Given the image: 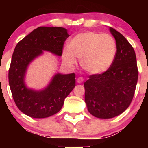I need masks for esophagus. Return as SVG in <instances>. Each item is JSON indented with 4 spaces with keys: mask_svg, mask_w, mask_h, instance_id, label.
I'll use <instances>...</instances> for the list:
<instances>
[{
    "mask_svg": "<svg viewBox=\"0 0 148 148\" xmlns=\"http://www.w3.org/2000/svg\"><path fill=\"white\" fill-rule=\"evenodd\" d=\"M76 81H77L78 84H81V83L84 82V79H83V77H79L76 80Z\"/></svg>",
    "mask_w": 148,
    "mask_h": 148,
    "instance_id": "obj_1",
    "label": "esophagus"
}]
</instances>
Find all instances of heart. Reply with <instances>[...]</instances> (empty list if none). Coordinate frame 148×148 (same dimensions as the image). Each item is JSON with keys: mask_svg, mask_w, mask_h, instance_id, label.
I'll use <instances>...</instances> for the list:
<instances>
[{"mask_svg": "<svg viewBox=\"0 0 148 148\" xmlns=\"http://www.w3.org/2000/svg\"><path fill=\"white\" fill-rule=\"evenodd\" d=\"M116 53V42L111 35L86 32L78 34L70 40L68 49L62 53V58L66 63L74 65L77 58L83 69L89 74L97 75L111 67Z\"/></svg>", "mask_w": 148, "mask_h": 148, "instance_id": "1", "label": "heart"}]
</instances>
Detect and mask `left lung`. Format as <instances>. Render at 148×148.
I'll return each mask as SVG.
<instances>
[{
  "label": "left lung",
  "mask_w": 148,
  "mask_h": 148,
  "mask_svg": "<svg viewBox=\"0 0 148 148\" xmlns=\"http://www.w3.org/2000/svg\"><path fill=\"white\" fill-rule=\"evenodd\" d=\"M117 45L114 62L106 72L90 76L84 83L88 111L98 118L118 116L128 108L138 81L136 57L133 47L116 30L109 27Z\"/></svg>",
  "instance_id": "8db88e82"
}]
</instances>
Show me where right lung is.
<instances>
[{"label": "right lung", "mask_w": 148, "mask_h": 148, "mask_svg": "<svg viewBox=\"0 0 148 148\" xmlns=\"http://www.w3.org/2000/svg\"><path fill=\"white\" fill-rule=\"evenodd\" d=\"M69 35L62 27L41 26L36 28L15 47L9 69V84L18 109L33 118H45L60 111L64 99L76 86L75 74L57 72L45 88L27 86L25 76L28 66L44 51L61 56L62 47Z\"/></svg>", "instance_id": "right-lung-1"}]
</instances>
